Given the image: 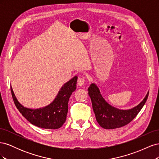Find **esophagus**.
I'll use <instances>...</instances> for the list:
<instances>
[{
    "mask_svg": "<svg viewBox=\"0 0 159 159\" xmlns=\"http://www.w3.org/2000/svg\"><path fill=\"white\" fill-rule=\"evenodd\" d=\"M85 81V77L82 76V77H79L78 79V81H77V82H78V85L82 86L84 84Z\"/></svg>",
    "mask_w": 159,
    "mask_h": 159,
    "instance_id": "esophagus-1",
    "label": "esophagus"
}]
</instances>
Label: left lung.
<instances>
[{"mask_svg": "<svg viewBox=\"0 0 159 159\" xmlns=\"http://www.w3.org/2000/svg\"><path fill=\"white\" fill-rule=\"evenodd\" d=\"M88 91L96 120L101 127L107 129L121 127L132 121L146 103L149 93H147L145 99L135 107L129 110H120L105 102L94 84H91Z\"/></svg>", "mask_w": 159, "mask_h": 159, "instance_id": "left-lung-1", "label": "left lung"}]
</instances>
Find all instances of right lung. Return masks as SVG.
Listing matches in <instances>:
<instances>
[{
    "mask_svg": "<svg viewBox=\"0 0 159 159\" xmlns=\"http://www.w3.org/2000/svg\"><path fill=\"white\" fill-rule=\"evenodd\" d=\"M77 80L78 77L75 76L65 84L54 102L44 108L30 109L24 107L18 102L11 88L12 99L20 113L34 125L43 129H59L63 125L66 120L68 111V101L72 92L76 89Z\"/></svg>",
    "mask_w": 159,
    "mask_h": 159,
    "instance_id": "add662e5",
    "label": "right lung"
}]
</instances>
